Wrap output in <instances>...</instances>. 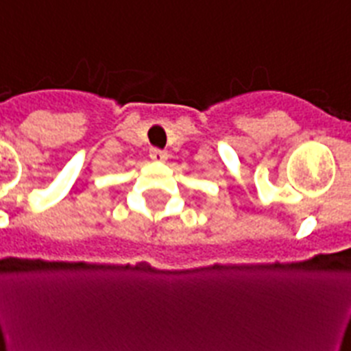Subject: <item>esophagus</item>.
I'll list each match as a JSON object with an SVG mask.
<instances>
[{
	"mask_svg": "<svg viewBox=\"0 0 351 351\" xmlns=\"http://www.w3.org/2000/svg\"><path fill=\"white\" fill-rule=\"evenodd\" d=\"M149 156L153 158L154 161H165L167 151H163V149H158V147H151V151H149Z\"/></svg>",
	"mask_w": 351,
	"mask_h": 351,
	"instance_id": "34e87169",
	"label": "esophagus"
}]
</instances>
